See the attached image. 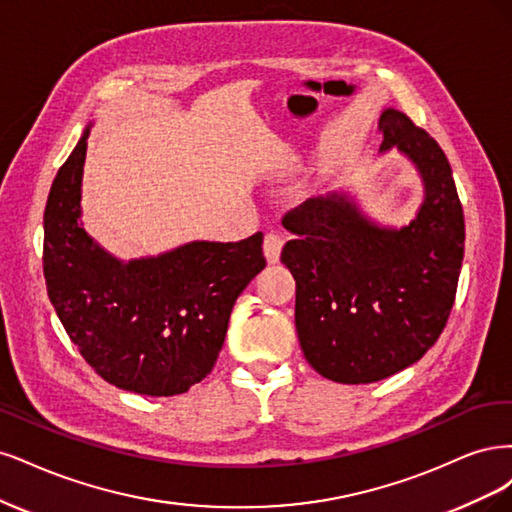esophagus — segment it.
Masks as SVG:
<instances>
[{"instance_id":"1","label":"esophagus","mask_w":512,"mask_h":512,"mask_svg":"<svg viewBox=\"0 0 512 512\" xmlns=\"http://www.w3.org/2000/svg\"><path fill=\"white\" fill-rule=\"evenodd\" d=\"M283 244H285V240L278 232H268L266 234V240H263V253H266V259L270 263H278L280 251H283Z\"/></svg>"}]
</instances>
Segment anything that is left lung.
<instances>
[{"label": "left lung", "instance_id": "8db88e82", "mask_svg": "<svg viewBox=\"0 0 512 512\" xmlns=\"http://www.w3.org/2000/svg\"><path fill=\"white\" fill-rule=\"evenodd\" d=\"M381 151L415 163L425 200L393 229L366 219L344 193L289 210L295 236L280 261L295 278V327L308 364L344 385H366L419 361L451 315L464 261V210L447 155L404 112L378 121Z\"/></svg>", "mask_w": 512, "mask_h": 512}]
</instances>
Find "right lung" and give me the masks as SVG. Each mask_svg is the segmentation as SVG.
I'll return each instance as SVG.
<instances>
[{"label":"right lung","instance_id":"obj_1","mask_svg":"<svg viewBox=\"0 0 512 512\" xmlns=\"http://www.w3.org/2000/svg\"><path fill=\"white\" fill-rule=\"evenodd\" d=\"M89 129L59 168L44 210L48 298L87 364L110 385L178 395L206 378L225 342L238 295L266 268L263 234L189 242L123 263L80 225Z\"/></svg>","mask_w":512,"mask_h":512}]
</instances>
